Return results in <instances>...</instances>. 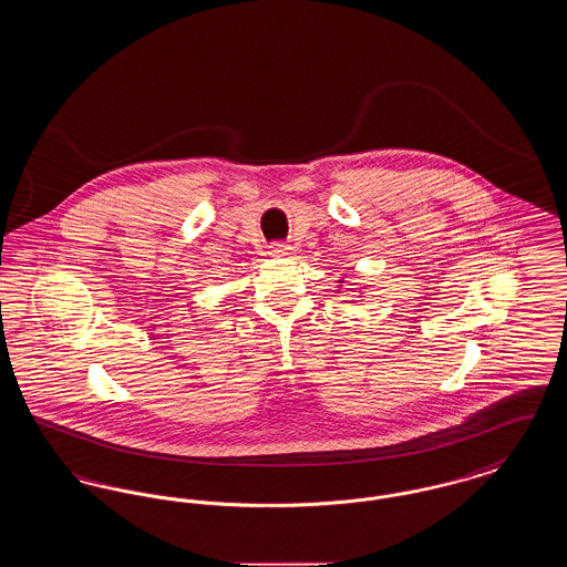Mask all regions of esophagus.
I'll return each mask as SVG.
<instances>
[{"instance_id": "esophagus-1", "label": "esophagus", "mask_w": 567, "mask_h": 567, "mask_svg": "<svg viewBox=\"0 0 567 567\" xmlns=\"http://www.w3.org/2000/svg\"><path fill=\"white\" fill-rule=\"evenodd\" d=\"M270 255H274V257H287V255H291V246L282 243L271 244Z\"/></svg>"}]
</instances>
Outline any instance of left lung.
Returning <instances> with one entry per match:
<instances>
[{"label":"left lung","instance_id":"obj_1","mask_svg":"<svg viewBox=\"0 0 567 567\" xmlns=\"http://www.w3.org/2000/svg\"><path fill=\"white\" fill-rule=\"evenodd\" d=\"M338 282H340V285H342V282H344V280H338ZM361 289H363V287H361Z\"/></svg>","mask_w":567,"mask_h":567}]
</instances>
